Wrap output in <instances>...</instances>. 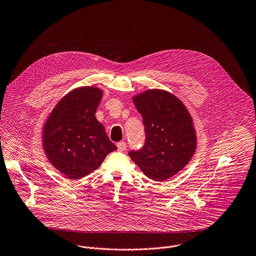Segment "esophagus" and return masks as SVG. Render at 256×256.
<instances>
[{"instance_id":"obj_1","label":"esophagus","mask_w":256,"mask_h":256,"mask_svg":"<svg viewBox=\"0 0 256 256\" xmlns=\"http://www.w3.org/2000/svg\"><path fill=\"white\" fill-rule=\"evenodd\" d=\"M116 146H118V150L120 152H124V150H126V144L124 142H118Z\"/></svg>"}]
</instances>
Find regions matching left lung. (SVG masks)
Returning <instances> with one entry per match:
<instances>
[{"label": "left lung", "mask_w": 256, "mask_h": 256, "mask_svg": "<svg viewBox=\"0 0 256 256\" xmlns=\"http://www.w3.org/2000/svg\"><path fill=\"white\" fill-rule=\"evenodd\" d=\"M142 116L144 144L128 152L142 172L164 182L182 170L196 148L192 120L184 104L174 94L150 90L134 98Z\"/></svg>", "instance_id": "1"}]
</instances>
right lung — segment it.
<instances>
[{"label": "right lung", "mask_w": 256, "mask_h": 256, "mask_svg": "<svg viewBox=\"0 0 256 256\" xmlns=\"http://www.w3.org/2000/svg\"><path fill=\"white\" fill-rule=\"evenodd\" d=\"M102 92L84 86L68 94L52 112L44 128V150L50 164L68 180L96 170L116 150L96 110Z\"/></svg>", "instance_id": "obj_1"}]
</instances>
